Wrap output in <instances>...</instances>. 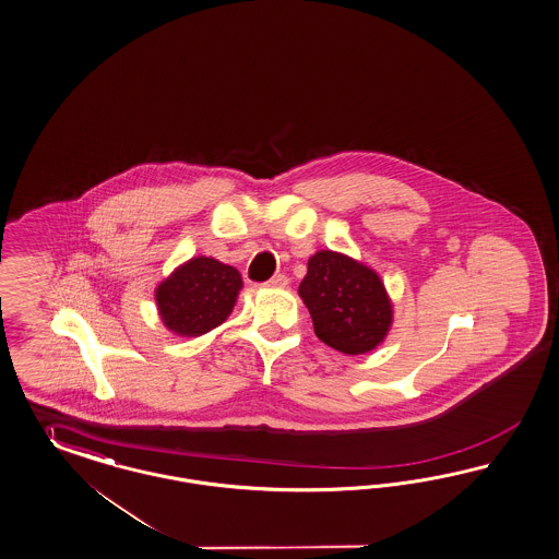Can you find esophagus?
I'll return each instance as SVG.
<instances>
[{"mask_svg":"<svg viewBox=\"0 0 559 559\" xmlns=\"http://www.w3.org/2000/svg\"><path fill=\"white\" fill-rule=\"evenodd\" d=\"M287 283H289V278L285 274H274L266 285L274 287V289H283V287H287Z\"/></svg>","mask_w":559,"mask_h":559,"instance_id":"1","label":"esophagus"}]
</instances>
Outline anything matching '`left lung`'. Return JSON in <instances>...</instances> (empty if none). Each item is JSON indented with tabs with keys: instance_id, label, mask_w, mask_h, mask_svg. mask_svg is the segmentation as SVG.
<instances>
[{
	"instance_id": "8db88e82",
	"label": "left lung",
	"mask_w": 559,
	"mask_h": 559,
	"mask_svg": "<svg viewBox=\"0 0 559 559\" xmlns=\"http://www.w3.org/2000/svg\"><path fill=\"white\" fill-rule=\"evenodd\" d=\"M316 336L347 355H361L384 341L392 306L380 276L336 251H318L299 285Z\"/></svg>"
}]
</instances>
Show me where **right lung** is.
<instances>
[{"label":"right lung","mask_w":559,"mask_h":559,"mask_svg":"<svg viewBox=\"0 0 559 559\" xmlns=\"http://www.w3.org/2000/svg\"><path fill=\"white\" fill-rule=\"evenodd\" d=\"M241 274L214 258H192L158 285L156 304L165 326L181 336H200L231 313Z\"/></svg>","instance_id":"obj_1"}]
</instances>
